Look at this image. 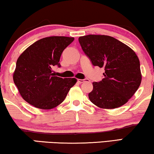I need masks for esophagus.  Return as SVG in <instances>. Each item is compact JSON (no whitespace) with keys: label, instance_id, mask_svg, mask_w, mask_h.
Segmentation results:
<instances>
[{"label":"esophagus","instance_id":"34e87169","mask_svg":"<svg viewBox=\"0 0 154 154\" xmlns=\"http://www.w3.org/2000/svg\"><path fill=\"white\" fill-rule=\"evenodd\" d=\"M86 81H88V79H77V82H79V83H80V84L84 83V82H86Z\"/></svg>","mask_w":154,"mask_h":154}]
</instances>
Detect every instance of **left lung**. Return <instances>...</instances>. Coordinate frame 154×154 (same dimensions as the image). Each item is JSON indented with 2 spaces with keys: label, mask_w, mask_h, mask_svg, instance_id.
Here are the masks:
<instances>
[{
  "label": "left lung",
  "mask_w": 154,
  "mask_h": 154,
  "mask_svg": "<svg viewBox=\"0 0 154 154\" xmlns=\"http://www.w3.org/2000/svg\"><path fill=\"white\" fill-rule=\"evenodd\" d=\"M79 42L92 64L105 69V77L93 82L90 100L103 109H114L126 103L142 81L140 60L135 51L113 37L103 35L79 37Z\"/></svg>",
  "instance_id": "1"
}]
</instances>
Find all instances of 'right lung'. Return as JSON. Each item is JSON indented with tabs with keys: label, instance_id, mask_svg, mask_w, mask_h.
<instances>
[{
	"label": "right lung",
	"instance_id": "1",
	"mask_svg": "<svg viewBox=\"0 0 154 154\" xmlns=\"http://www.w3.org/2000/svg\"><path fill=\"white\" fill-rule=\"evenodd\" d=\"M74 38L51 36L40 39L29 46L17 60L13 80L23 99L42 109L60 105L70 88L76 84L75 78L56 77L54 66L60 68L63 51Z\"/></svg>",
	"mask_w": 154,
	"mask_h": 154
}]
</instances>
